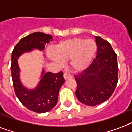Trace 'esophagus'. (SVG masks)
<instances>
[{"label": "esophagus", "instance_id": "34e87169", "mask_svg": "<svg viewBox=\"0 0 132 132\" xmlns=\"http://www.w3.org/2000/svg\"><path fill=\"white\" fill-rule=\"evenodd\" d=\"M63 77H64V79H71V78L73 77L71 75H69V74H67V73H65L63 74Z\"/></svg>", "mask_w": 132, "mask_h": 132}]
</instances>
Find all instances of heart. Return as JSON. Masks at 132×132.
<instances>
[{"instance_id": "heart-1", "label": "heart", "mask_w": 132, "mask_h": 132, "mask_svg": "<svg viewBox=\"0 0 132 132\" xmlns=\"http://www.w3.org/2000/svg\"><path fill=\"white\" fill-rule=\"evenodd\" d=\"M97 45L92 39L75 38L63 41L56 45L55 50L47 51L50 59L58 64L69 60L70 67L73 71L85 69L91 62L96 52Z\"/></svg>"}]
</instances>
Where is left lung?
Here are the masks:
<instances>
[{
  "label": "left lung",
  "mask_w": 132,
  "mask_h": 132,
  "mask_svg": "<svg viewBox=\"0 0 132 132\" xmlns=\"http://www.w3.org/2000/svg\"><path fill=\"white\" fill-rule=\"evenodd\" d=\"M96 57L81 73L74 75L75 95L85 105L94 106L107 101L114 93L118 80L117 55L108 41L94 36Z\"/></svg>",
  "instance_id": "1"
}]
</instances>
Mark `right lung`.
Returning a JSON list of instances; mask_svg holds the SVG:
<instances>
[{
    "instance_id": "add662e5",
    "label": "right lung",
    "mask_w": 132,
    "mask_h": 132,
    "mask_svg": "<svg viewBox=\"0 0 132 132\" xmlns=\"http://www.w3.org/2000/svg\"><path fill=\"white\" fill-rule=\"evenodd\" d=\"M52 39L53 37L50 34L41 32L31 34L22 38L12 53L10 70L15 94L24 106L37 113L47 112L57 104L59 89L65 82L63 73H45L39 86L35 90H28L22 86L20 81L17 59L21 54L33 48L44 50L45 44L52 41ZM44 73L43 71L42 74Z\"/></svg>"
}]
</instances>
